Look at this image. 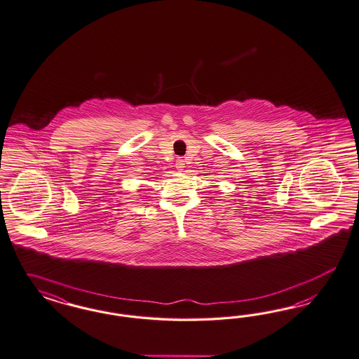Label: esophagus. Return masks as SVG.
<instances>
[{
  "instance_id": "34e87169",
  "label": "esophagus",
  "mask_w": 359,
  "mask_h": 359,
  "mask_svg": "<svg viewBox=\"0 0 359 359\" xmlns=\"http://www.w3.org/2000/svg\"><path fill=\"white\" fill-rule=\"evenodd\" d=\"M176 168L179 170V171H183L185 168V161L184 159H182V158H179L177 161H176Z\"/></svg>"
}]
</instances>
